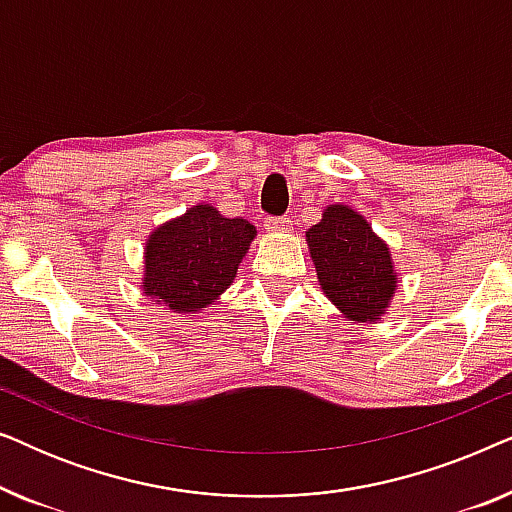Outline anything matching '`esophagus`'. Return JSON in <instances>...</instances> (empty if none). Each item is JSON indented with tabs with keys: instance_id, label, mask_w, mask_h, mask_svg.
Wrapping results in <instances>:
<instances>
[{
	"instance_id": "esophagus-1",
	"label": "esophagus",
	"mask_w": 512,
	"mask_h": 512,
	"mask_svg": "<svg viewBox=\"0 0 512 512\" xmlns=\"http://www.w3.org/2000/svg\"><path fill=\"white\" fill-rule=\"evenodd\" d=\"M265 228L268 230H282V233H286V230L293 228V223L289 216H268L265 219Z\"/></svg>"
}]
</instances>
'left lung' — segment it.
I'll return each instance as SVG.
<instances>
[{"label": "left lung", "mask_w": 512, "mask_h": 512, "mask_svg": "<svg viewBox=\"0 0 512 512\" xmlns=\"http://www.w3.org/2000/svg\"><path fill=\"white\" fill-rule=\"evenodd\" d=\"M321 289L349 319H380L396 289L387 244L368 221L345 205H331L307 230Z\"/></svg>", "instance_id": "8db88e82"}]
</instances>
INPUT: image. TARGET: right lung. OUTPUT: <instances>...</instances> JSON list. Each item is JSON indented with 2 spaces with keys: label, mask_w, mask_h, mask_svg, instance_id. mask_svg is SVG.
<instances>
[{
  "label": "right lung",
  "mask_w": 512,
  "mask_h": 512,
  "mask_svg": "<svg viewBox=\"0 0 512 512\" xmlns=\"http://www.w3.org/2000/svg\"><path fill=\"white\" fill-rule=\"evenodd\" d=\"M256 228L198 205L160 226L146 244L144 293L174 312L212 305L237 275Z\"/></svg>",
  "instance_id": "add662e5"
}]
</instances>
